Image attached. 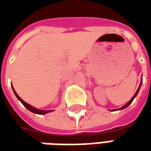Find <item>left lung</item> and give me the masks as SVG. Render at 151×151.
<instances>
[{"label":"left lung","mask_w":151,"mask_h":151,"mask_svg":"<svg viewBox=\"0 0 151 151\" xmlns=\"http://www.w3.org/2000/svg\"><path fill=\"white\" fill-rule=\"evenodd\" d=\"M141 86H142V82H141V84H140L139 87H138V89H137V92H136V93H135V95H133V98H132V99H130V101L129 102V103H128L127 104H125V105H124V106H123L122 108H120V110H122V109H124V108H127V107H128V106H129V105L130 104H131V103H132V102L133 101V99H134V98L136 97L137 95V93H138V91H139V89H140V87H141Z\"/></svg>","instance_id":"8db88e82"}]
</instances>
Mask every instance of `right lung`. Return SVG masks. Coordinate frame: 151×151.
Here are the masks:
<instances>
[{
    "mask_svg": "<svg viewBox=\"0 0 151 151\" xmlns=\"http://www.w3.org/2000/svg\"><path fill=\"white\" fill-rule=\"evenodd\" d=\"M13 90H14V88H13ZM14 92L15 95H16V97L18 98V100H20V102H21V103H22V104L24 105V106H25V107H26V108H27V109H28V110H29V111H32V112H34V113L40 114V115H43V114H46V113H47V112H49V111H43V110H39V109H36V108H33L32 106H31V105H30V104H27L26 102L23 101V100H22V99L20 98V97H19V96H18V95H17V93L15 92L14 90Z\"/></svg>",
    "mask_w": 151,
    "mask_h": 151,
    "instance_id": "right-lung-1",
    "label": "right lung"
}]
</instances>
